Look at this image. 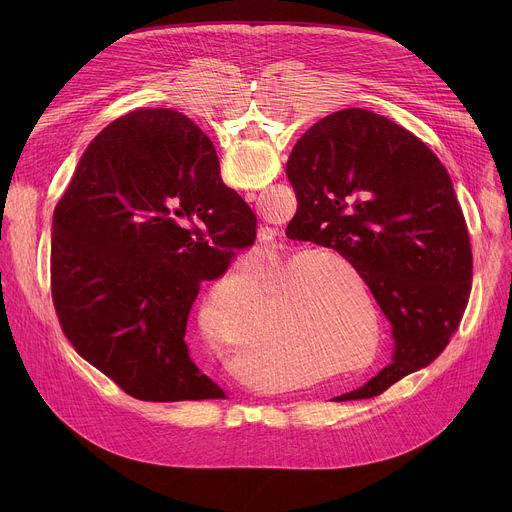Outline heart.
<instances>
[{
	"label": "heart",
	"instance_id": "obj_1",
	"mask_svg": "<svg viewBox=\"0 0 512 512\" xmlns=\"http://www.w3.org/2000/svg\"><path fill=\"white\" fill-rule=\"evenodd\" d=\"M322 265L344 273L356 289L362 287V279L350 263L334 255L296 259L267 291L265 304L273 320L257 338V348L271 356L300 352L332 367L330 375L358 371L367 367L379 350V314L369 302L362 308L354 298H346ZM253 279L261 291L263 285L257 277Z\"/></svg>",
	"mask_w": 512,
	"mask_h": 512
}]
</instances>
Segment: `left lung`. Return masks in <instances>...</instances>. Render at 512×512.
I'll return each mask as SVG.
<instances>
[{"label": "left lung", "mask_w": 512, "mask_h": 512, "mask_svg": "<svg viewBox=\"0 0 512 512\" xmlns=\"http://www.w3.org/2000/svg\"><path fill=\"white\" fill-rule=\"evenodd\" d=\"M298 212L285 235L342 255L391 322L393 358L332 401L371 399L435 360L472 287V249L452 180L427 145L367 109H342L294 145Z\"/></svg>", "instance_id": "left-lung-1"}]
</instances>
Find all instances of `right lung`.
<instances>
[{
	"label": "right lung",
	"mask_w": 512,
	"mask_h": 512,
	"mask_svg": "<svg viewBox=\"0 0 512 512\" xmlns=\"http://www.w3.org/2000/svg\"><path fill=\"white\" fill-rule=\"evenodd\" d=\"M255 229L194 121L174 109L115 119L54 208L50 281L62 332L135 399H223L190 358L186 324L200 283L223 275Z\"/></svg>",
	"instance_id": "1"
}]
</instances>
